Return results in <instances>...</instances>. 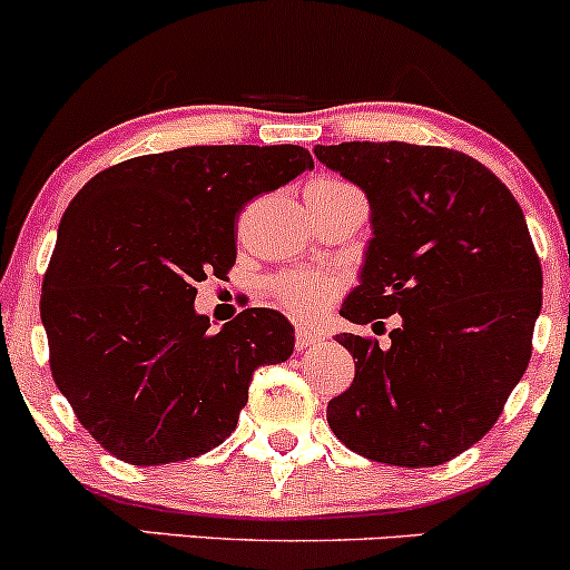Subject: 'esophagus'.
Instances as JSON below:
<instances>
[{"mask_svg":"<svg viewBox=\"0 0 570 570\" xmlns=\"http://www.w3.org/2000/svg\"><path fill=\"white\" fill-rule=\"evenodd\" d=\"M318 343H322V335H318V332L305 330V326H297V332H294V348L307 351Z\"/></svg>","mask_w":570,"mask_h":570,"instance_id":"34e87169","label":"esophagus"}]
</instances>
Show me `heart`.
<instances>
[{
    "label": "heart",
    "mask_w": 570,
    "mask_h": 570,
    "mask_svg": "<svg viewBox=\"0 0 570 570\" xmlns=\"http://www.w3.org/2000/svg\"><path fill=\"white\" fill-rule=\"evenodd\" d=\"M311 189H324V193H353V187L343 179H318ZM337 278L324 276V273H286L276 281V297L286 311L299 318H311L322 313L326 303L335 297Z\"/></svg>",
    "instance_id": "b5f03b06"
}]
</instances>
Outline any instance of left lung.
I'll use <instances>...</instances> for the list:
<instances>
[{"label": "left lung", "instance_id": "obj_1", "mask_svg": "<svg viewBox=\"0 0 570 570\" xmlns=\"http://www.w3.org/2000/svg\"><path fill=\"white\" fill-rule=\"evenodd\" d=\"M316 158L367 195L372 238L340 316L391 345L340 332L356 377L326 407L353 453L440 466L499 421L531 358L541 265L520 203L490 168L444 147L343 141Z\"/></svg>", "mask_w": 570, "mask_h": 570}]
</instances>
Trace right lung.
<instances>
[{
    "label": "right lung",
    "instance_id": "obj_1",
    "mask_svg": "<svg viewBox=\"0 0 570 570\" xmlns=\"http://www.w3.org/2000/svg\"><path fill=\"white\" fill-rule=\"evenodd\" d=\"M307 168L297 144L185 147L117 163L71 198L39 316L58 391L104 450L134 466L208 453L254 370L292 356L278 311L246 307L212 332L195 284L233 267L240 208Z\"/></svg>",
    "mask_w": 570,
    "mask_h": 570
}]
</instances>
